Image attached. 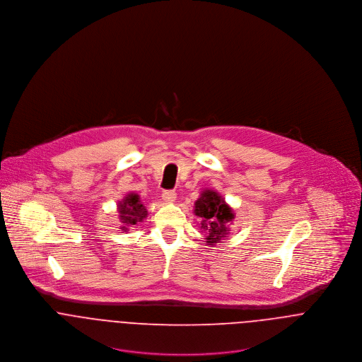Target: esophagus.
Instances as JSON below:
<instances>
[{"instance_id":"obj_1","label":"esophagus","mask_w":362,"mask_h":362,"mask_svg":"<svg viewBox=\"0 0 362 362\" xmlns=\"http://www.w3.org/2000/svg\"><path fill=\"white\" fill-rule=\"evenodd\" d=\"M161 198H163V201H164L165 204H173V202H175L177 195H175L174 191H164V192L161 194Z\"/></svg>"}]
</instances>
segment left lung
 Instances as JSON below:
<instances>
[{"label": "left lung", "instance_id": "8db88e82", "mask_svg": "<svg viewBox=\"0 0 362 362\" xmlns=\"http://www.w3.org/2000/svg\"><path fill=\"white\" fill-rule=\"evenodd\" d=\"M195 214L201 217V233L205 234L207 245L220 244L230 233V226L235 217L233 209L226 204L216 191L204 189L195 202Z\"/></svg>", "mask_w": 362, "mask_h": 362}]
</instances>
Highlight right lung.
Wrapping results in <instances>:
<instances>
[{
	"label": "right lung",
	"instance_id": "1",
	"mask_svg": "<svg viewBox=\"0 0 362 362\" xmlns=\"http://www.w3.org/2000/svg\"><path fill=\"white\" fill-rule=\"evenodd\" d=\"M118 217L121 221V231H129L132 226H136L138 223L144 221L148 217V210L141 202V198L135 192H129L124 197L122 201L117 205Z\"/></svg>",
	"mask_w": 362,
	"mask_h": 362
}]
</instances>
